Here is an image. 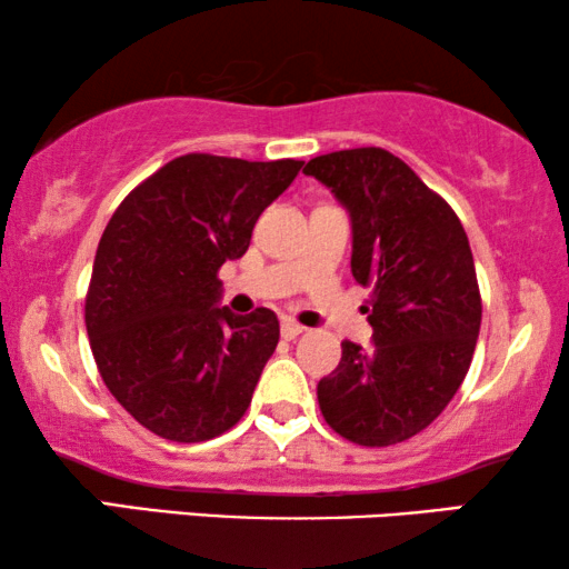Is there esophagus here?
<instances>
[{"mask_svg":"<svg viewBox=\"0 0 569 569\" xmlns=\"http://www.w3.org/2000/svg\"><path fill=\"white\" fill-rule=\"evenodd\" d=\"M302 331H306V329H302L300 323L290 321V318H284V321H282V337H284V339H298Z\"/></svg>","mask_w":569,"mask_h":569,"instance_id":"esophagus-1","label":"esophagus"}]
</instances>
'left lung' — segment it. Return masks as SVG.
<instances>
[{
	"label": "left lung",
	"instance_id": "8db88e82",
	"mask_svg": "<svg viewBox=\"0 0 569 569\" xmlns=\"http://www.w3.org/2000/svg\"><path fill=\"white\" fill-rule=\"evenodd\" d=\"M302 173L347 207L352 277L372 290V347L341 341L318 407L341 438L396 446L432 425L469 372L481 326L469 238L448 201L380 147L321 154Z\"/></svg>",
	"mask_w": 569,
	"mask_h": 569
}]
</instances>
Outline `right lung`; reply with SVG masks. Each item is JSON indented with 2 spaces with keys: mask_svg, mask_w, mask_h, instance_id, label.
Instances as JSON below:
<instances>
[{
  "mask_svg": "<svg viewBox=\"0 0 569 569\" xmlns=\"http://www.w3.org/2000/svg\"><path fill=\"white\" fill-rule=\"evenodd\" d=\"M300 168L181 154L106 224L84 298L90 349L116 401L160 438L212 440L246 415L279 321L269 308L217 306V271L248 251L256 220Z\"/></svg>",
  "mask_w": 569,
  "mask_h": 569,
  "instance_id": "right-lung-1",
  "label": "right lung"
}]
</instances>
